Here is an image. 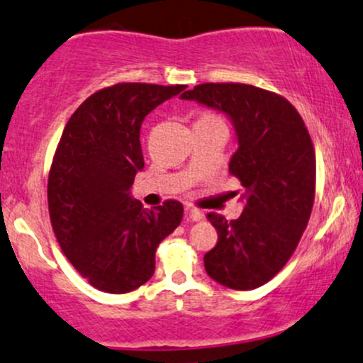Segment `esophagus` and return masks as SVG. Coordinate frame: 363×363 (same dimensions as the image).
Returning <instances> with one entry per match:
<instances>
[{"label":"esophagus","mask_w":363,"mask_h":363,"mask_svg":"<svg viewBox=\"0 0 363 363\" xmlns=\"http://www.w3.org/2000/svg\"><path fill=\"white\" fill-rule=\"evenodd\" d=\"M186 216H189L190 219L194 220V223H200V220L206 219V214H203V212L200 211V208H194V207L186 208Z\"/></svg>","instance_id":"1"}]
</instances>
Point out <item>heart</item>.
I'll list each match as a JSON object with an SVG mask.
<instances>
[{"label":"heart","mask_w":363,"mask_h":363,"mask_svg":"<svg viewBox=\"0 0 363 363\" xmlns=\"http://www.w3.org/2000/svg\"><path fill=\"white\" fill-rule=\"evenodd\" d=\"M199 121H220V118H219V117H216L214 113H203L202 117L199 118Z\"/></svg>","instance_id":"heart-1"}]
</instances>
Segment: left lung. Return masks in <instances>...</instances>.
<instances>
[{
    "label": "left lung",
    "instance_id": "1",
    "mask_svg": "<svg viewBox=\"0 0 363 363\" xmlns=\"http://www.w3.org/2000/svg\"><path fill=\"white\" fill-rule=\"evenodd\" d=\"M182 100L228 115L238 149L229 173L245 186L234 220L207 214L217 236L203 257L211 279L251 291L282 270L309 223L316 190V156L304 121L285 98L241 83H206Z\"/></svg>",
    "mask_w": 363,
    "mask_h": 363
}]
</instances>
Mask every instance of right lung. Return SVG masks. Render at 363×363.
Instances as JSON below:
<instances>
[{"label":"right lung","instance_id":"add662e5","mask_svg":"<svg viewBox=\"0 0 363 363\" xmlns=\"http://www.w3.org/2000/svg\"><path fill=\"white\" fill-rule=\"evenodd\" d=\"M185 88L113 84L86 98L64 127L47 185L50 223L66 258L98 291L146 284L157 245L182 223L180 202L144 208L130 189L144 168L140 123Z\"/></svg>","mask_w":363,"mask_h":363}]
</instances>
